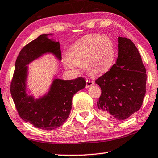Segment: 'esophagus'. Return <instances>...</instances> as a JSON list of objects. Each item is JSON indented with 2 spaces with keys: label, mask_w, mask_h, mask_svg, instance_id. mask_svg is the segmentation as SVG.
Instances as JSON below:
<instances>
[{
  "label": "esophagus",
  "mask_w": 158,
  "mask_h": 158,
  "mask_svg": "<svg viewBox=\"0 0 158 158\" xmlns=\"http://www.w3.org/2000/svg\"><path fill=\"white\" fill-rule=\"evenodd\" d=\"M94 84V82L93 81H88V80H87V81H86V88H89V87H91L92 85H93Z\"/></svg>",
  "instance_id": "esophagus-1"
}]
</instances>
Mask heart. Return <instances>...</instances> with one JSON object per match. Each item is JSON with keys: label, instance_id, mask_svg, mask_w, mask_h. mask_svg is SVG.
Wrapping results in <instances>:
<instances>
[{"label": "heart", "instance_id": "heart-1", "mask_svg": "<svg viewBox=\"0 0 158 158\" xmlns=\"http://www.w3.org/2000/svg\"><path fill=\"white\" fill-rule=\"evenodd\" d=\"M115 53L114 43L109 37L93 33L80 38L70 47L64 65L66 69L76 72L83 64L89 76H102L114 65Z\"/></svg>", "mask_w": 158, "mask_h": 158}]
</instances>
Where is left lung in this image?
<instances>
[{
    "label": "left lung",
    "mask_w": 158,
    "mask_h": 158,
    "mask_svg": "<svg viewBox=\"0 0 158 158\" xmlns=\"http://www.w3.org/2000/svg\"><path fill=\"white\" fill-rule=\"evenodd\" d=\"M95 82L102 89L97 107L102 115L123 120L140 109L146 94V71L132 41L118 37L116 63Z\"/></svg>",
    "instance_id": "obj_1"
}]
</instances>
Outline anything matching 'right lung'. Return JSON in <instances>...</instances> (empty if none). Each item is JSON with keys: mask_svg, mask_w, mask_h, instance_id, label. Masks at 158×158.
<instances>
[{"mask_svg": "<svg viewBox=\"0 0 158 158\" xmlns=\"http://www.w3.org/2000/svg\"><path fill=\"white\" fill-rule=\"evenodd\" d=\"M42 34L24 46L15 62V73L10 85L12 99L19 116L36 128L52 130L61 126L71 113L72 98L85 88L86 81L80 77L64 81L55 75L48 91L38 99L30 94L27 86L28 64L46 54H51L61 60L59 41Z\"/></svg>", "mask_w": 158, "mask_h": 158, "instance_id": "1", "label": "right lung"}]
</instances>
